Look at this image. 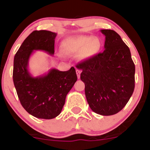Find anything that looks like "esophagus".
<instances>
[{
    "label": "esophagus",
    "instance_id": "1",
    "mask_svg": "<svg viewBox=\"0 0 150 150\" xmlns=\"http://www.w3.org/2000/svg\"><path fill=\"white\" fill-rule=\"evenodd\" d=\"M76 73H77V78L80 79V74H81V70H79V69H77L76 70Z\"/></svg>",
    "mask_w": 150,
    "mask_h": 150
}]
</instances>
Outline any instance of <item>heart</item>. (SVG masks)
<instances>
[{
    "instance_id": "b5f03b06",
    "label": "heart",
    "mask_w": 150,
    "mask_h": 150,
    "mask_svg": "<svg viewBox=\"0 0 150 150\" xmlns=\"http://www.w3.org/2000/svg\"><path fill=\"white\" fill-rule=\"evenodd\" d=\"M61 48L65 53L77 55L80 61L92 58L100 51L101 42L99 38L92 36H73L65 39L61 44Z\"/></svg>"
}]
</instances>
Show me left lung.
Masks as SVG:
<instances>
[{
  "mask_svg": "<svg viewBox=\"0 0 150 150\" xmlns=\"http://www.w3.org/2000/svg\"><path fill=\"white\" fill-rule=\"evenodd\" d=\"M105 36L102 53L78 63L82 70L89 107L102 116H111L122 110L135 88V67L128 46L115 31L101 30Z\"/></svg>",
  "mask_w": 150,
  "mask_h": 150,
  "instance_id": "1",
  "label": "left lung"
}]
</instances>
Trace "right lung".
<instances>
[{
	"label": "right lung",
	"mask_w": 150,
	"mask_h": 150,
	"mask_svg": "<svg viewBox=\"0 0 150 150\" xmlns=\"http://www.w3.org/2000/svg\"><path fill=\"white\" fill-rule=\"evenodd\" d=\"M56 35L50 31H34L26 38L14 58L13 77L18 98L26 111L38 118L52 119L58 116L77 79L73 67L68 71L51 68L37 77L32 76L29 71V61L34 51L54 54Z\"/></svg>",
	"instance_id": "right-lung-1"
}]
</instances>
